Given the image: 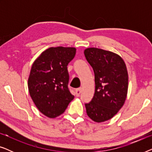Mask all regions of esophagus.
Wrapping results in <instances>:
<instances>
[{
  "label": "esophagus",
  "mask_w": 152,
  "mask_h": 152,
  "mask_svg": "<svg viewBox=\"0 0 152 152\" xmlns=\"http://www.w3.org/2000/svg\"><path fill=\"white\" fill-rule=\"evenodd\" d=\"M81 91H82V88H77L76 90H75V93H76V95L77 96H80V93H81Z\"/></svg>",
  "instance_id": "esophagus-1"
}]
</instances>
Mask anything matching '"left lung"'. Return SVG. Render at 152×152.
Masks as SVG:
<instances>
[{"instance_id": "left-lung-1", "label": "left lung", "mask_w": 152, "mask_h": 152, "mask_svg": "<svg viewBox=\"0 0 152 152\" xmlns=\"http://www.w3.org/2000/svg\"><path fill=\"white\" fill-rule=\"evenodd\" d=\"M95 74L92 100L85 104L86 113L94 122L110 120L121 109L128 90V72L124 60L117 54L96 48L84 50Z\"/></svg>"}]
</instances>
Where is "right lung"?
Masks as SVG:
<instances>
[{
	"label": "right lung",
	"instance_id": "right-lung-1",
	"mask_svg": "<svg viewBox=\"0 0 152 152\" xmlns=\"http://www.w3.org/2000/svg\"><path fill=\"white\" fill-rule=\"evenodd\" d=\"M75 48H50L35 60L28 78L29 93L39 111L50 118L64 113L74 98L68 88L67 66Z\"/></svg>",
	"mask_w": 152,
	"mask_h": 152
}]
</instances>
